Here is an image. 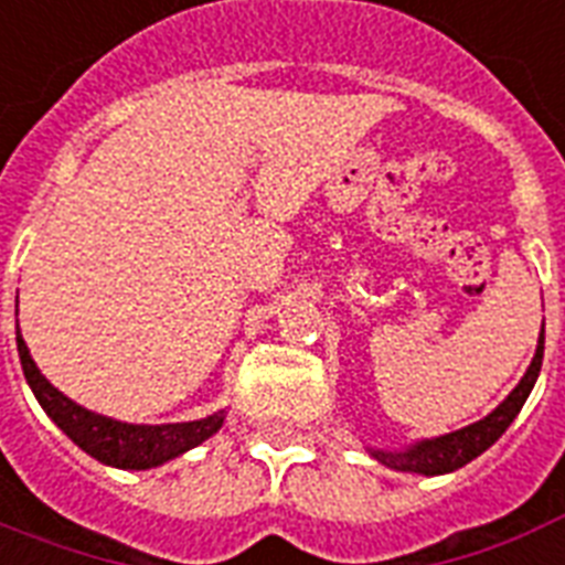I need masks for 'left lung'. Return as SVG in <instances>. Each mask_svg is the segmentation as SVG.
<instances>
[{
  "label": "left lung",
  "mask_w": 565,
  "mask_h": 565,
  "mask_svg": "<svg viewBox=\"0 0 565 565\" xmlns=\"http://www.w3.org/2000/svg\"><path fill=\"white\" fill-rule=\"evenodd\" d=\"M543 344H545V323L543 332H540V341H536V353L531 367L525 370V376L519 379V385L513 387L508 399H504L493 414H487L484 419H478L472 426L458 428V431H449L444 437H431V440H419V444L408 446L403 452H387V449H370V455L376 458L379 463H385L391 469H399V472H419V476H444V472H455L461 469L463 463H469L472 458H478L481 452H487L490 446L499 440V437L508 431L516 414L525 405L531 387H534L536 376H540V367H543Z\"/></svg>",
  "instance_id": "obj_1"
}]
</instances>
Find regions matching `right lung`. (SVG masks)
<instances>
[{
	"label": "right lung",
	"mask_w": 565,
	"mask_h": 565,
	"mask_svg": "<svg viewBox=\"0 0 565 565\" xmlns=\"http://www.w3.org/2000/svg\"><path fill=\"white\" fill-rule=\"evenodd\" d=\"M17 350H20L22 373L29 379L31 391L38 396L54 426L61 428L63 435L70 437L72 444L81 446L84 452L93 455L96 461L107 467L119 469H151L160 463L178 458V455L195 449L212 437L224 423V411L210 414L204 419H192V423H162V426H134V423H121V419L102 417L96 411L81 408L72 403L70 396H63L57 387L49 382L38 370L31 359L29 347L20 335V323H17Z\"/></svg>",
	"instance_id": "1"
}]
</instances>
